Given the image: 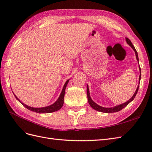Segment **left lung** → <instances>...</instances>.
I'll list each match as a JSON object with an SVG mask.
<instances>
[{"label":"left lung","instance_id":"1","mask_svg":"<svg viewBox=\"0 0 152 152\" xmlns=\"http://www.w3.org/2000/svg\"><path fill=\"white\" fill-rule=\"evenodd\" d=\"M126 40L127 43L130 45V46L132 48L133 50H134L137 60V61H139L138 55H137V53L136 51V50L134 46L132 45V42H131V40L129 39L128 38H126ZM139 68H140V78H139V81H140V79H141V68L140 67ZM139 86H137V89H136V90L135 91L134 94H133L132 97L129 100L127 101V102L124 103L123 104H121L117 105V106H116V107H112V108H104V107H101V106L97 104L96 103H94L93 100H92V99L91 98V96H90V93H89V90L88 86H87V99H88V102H89L90 106H91L92 108H93V109H94L95 110H97V111H98V112H103V113H114V112H117L120 111V110H121L122 109H123L124 107H126L129 103H130L132 102V101L134 99L135 96H136V94L137 93V91H138Z\"/></svg>","mask_w":152,"mask_h":152}]
</instances>
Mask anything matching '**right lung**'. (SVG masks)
<instances>
[{
	"mask_svg": "<svg viewBox=\"0 0 152 152\" xmlns=\"http://www.w3.org/2000/svg\"><path fill=\"white\" fill-rule=\"evenodd\" d=\"M69 80H68L66 82L65 85L63 86V90L61 91V93L60 94V96H59V97L58 98V99H57V101L54 103H53V104L48 106V107H42V108H33V107H28V106H27L26 104L23 103L21 101L18 99L16 96L15 95V98L19 101V102L24 106L25 108H26L27 109H28L29 110H31L32 112H35L36 113H52L54 112H56L58 110H59L60 109L63 105V103H64V96H65V89H66V87L68 83Z\"/></svg>",
	"mask_w": 152,
	"mask_h": 152,
	"instance_id": "right-lung-1",
	"label": "right lung"
}]
</instances>
